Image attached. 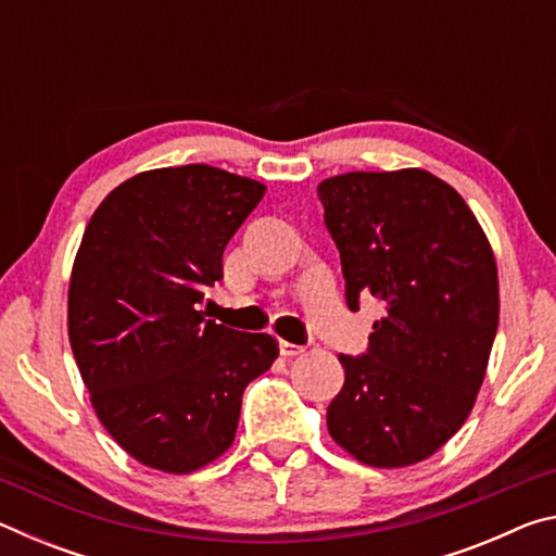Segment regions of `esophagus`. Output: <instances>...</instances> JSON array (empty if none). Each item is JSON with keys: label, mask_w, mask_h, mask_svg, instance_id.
<instances>
[{"label": "esophagus", "mask_w": 556, "mask_h": 556, "mask_svg": "<svg viewBox=\"0 0 556 556\" xmlns=\"http://www.w3.org/2000/svg\"><path fill=\"white\" fill-rule=\"evenodd\" d=\"M279 353L285 357H294L304 353V345H296V343H289V341H279Z\"/></svg>", "instance_id": "34e87169"}]
</instances>
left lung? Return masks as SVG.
Instances as JSON below:
<instances>
[{
    "label": "left lung",
    "instance_id": "8db88e82",
    "mask_svg": "<svg viewBox=\"0 0 556 556\" xmlns=\"http://www.w3.org/2000/svg\"><path fill=\"white\" fill-rule=\"evenodd\" d=\"M316 193L348 306H384L368 353L338 355L328 434L365 466L419 464L464 427L483 384L501 318L493 248L456 188L425 168L341 174Z\"/></svg>",
    "mask_w": 556,
    "mask_h": 556
}]
</instances>
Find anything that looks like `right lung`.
<instances>
[{
  "label": "right lung",
  "instance_id": "right-lung-1",
  "mask_svg": "<svg viewBox=\"0 0 556 556\" xmlns=\"http://www.w3.org/2000/svg\"><path fill=\"white\" fill-rule=\"evenodd\" d=\"M265 184L208 164L127 178L92 213L73 262L68 338L92 409L131 458L186 476L232 446L242 392L279 343L199 312L225 244Z\"/></svg>",
  "mask_w": 556,
  "mask_h": 556
}]
</instances>
